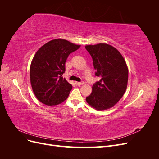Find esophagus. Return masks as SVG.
Returning a JSON list of instances; mask_svg holds the SVG:
<instances>
[{
	"mask_svg": "<svg viewBox=\"0 0 159 159\" xmlns=\"http://www.w3.org/2000/svg\"><path fill=\"white\" fill-rule=\"evenodd\" d=\"M75 84L78 85H81L84 84V81H81V82H75Z\"/></svg>",
	"mask_w": 159,
	"mask_h": 159,
	"instance_id": "esophagus-1",
	"label": "esophagus"
}]
</instances>
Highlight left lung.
Wrapping results in <instances>:
<instances>
[{"label": "left lung", "mask_w": 159, "mask_h": 159, "mask_svg": "<svg viewBox=\"0 0 159 159\" xmlns=\"http://www.w3.org/2000/svg\"><path fill=\"white\" fill-rule=\"evenodd\" d=\"M93 60L95 75L99 81L93 85L92 92L86 98L97 110L107 109L116 104L124 95L128 81V68L122 55L107 44L86 46Z\"/></svg>", "instance_id": "left-lung-1"}]
</instances>
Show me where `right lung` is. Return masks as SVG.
<instances>
[{
  "instance_id": "add662e5",
  "label": "right lung",
  "mask_w": 159,
  "mask_h": 159,
  "mask_svg": "<svg viewBox=\"0 0 159 159\" xmlns=\"http://www.w3.org/2000/svg\"><path fill=\"white\" fill-rule=\"evenodd\" d=\"M80 47L59 38L47 42L37 51L30 65V77L32 90L40 102L52 106L68 98L72 85L62 75L68 57Z\"/></svg>"
}]
</instances>
